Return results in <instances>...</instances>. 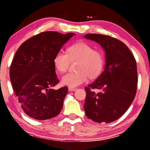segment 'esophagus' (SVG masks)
I'll return each mask as SVG.
<instances>
[{
	"instance_id": "1",
	"label": "esophagus",
	"mask_w": 150,
	"mask_h": 150,
	"mask_svg": "<svg viewBox=\"0 0 150 150\" xmlns=\"http://www.w3.org/2000/svg\"><path fill=\"white\" fill-rule=\"evenodd\" d=\"M68 90H69V92H73V91H75L77 88H72V87H69L68 88Z\"/></svg>"
}]
</instances>
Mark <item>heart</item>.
<instances>
[{
    "instance_id": "obj_1",
    "label": "heart",
    "mask_w": 150,
    "mask_h": 150,
    "mask_svg": "<svg viewBox=\"0 0 150 150\" xmlns=\"http://www.w3.org/2000/svg\"><path fill=\"white\" fill-rule=\"evenodd\" d=\"M71 61L79 60L77 72L69 73L62 78V84L76 87L85 83L88 77L96 78L101 73L103 66L102 52L84 42H79L67 48V53L59 51L54 58V65L59 73L67 70Z\"/></svg>"
}]
</instances>
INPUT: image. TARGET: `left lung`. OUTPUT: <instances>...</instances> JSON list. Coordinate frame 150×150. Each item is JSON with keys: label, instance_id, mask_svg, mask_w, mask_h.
Returning a JSON list of instances; mask_svg holds the SVG:
<instances>
[{"label": "left lung", "instance_id": "1", "mask_svg": "<svg viewBox=\"0 0 150 150\" xmlns=\"http://www.w3.org/2000/svg\"><path fill=\"white\" fill-rule=\"evenodd\" d=\"M84 37L98 43L105 56L103 71L84 88L85 115L96 122L109 123L121 117L134 99L138 83L137 62L129 48L115 38L95 33ZM94 88L100 91L96 93L91 91Z\"/></svg>", "mask_w": 150, "mask_h": 150}]
</instances>
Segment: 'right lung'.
I'll return each instance as SVG.
<instances>
[{
    "label": "right lung",
    "instance_id": "1",
    "mask_svg": "<svg viewBox=\"0 0 150 150\" xmlns=\"http://www.w3.org/2000/svg\"><path fill=\"white\" fill-rule=\"evenodd\" d=\"M75 35L42 32L27 40L16 51L10 66V81L21 108L31 118H53L63 108L68 88H52L58 83L53 60Z\"/></svg>",
    "mask_w": 150,
    "mask_h": 150
}]
</instances>
